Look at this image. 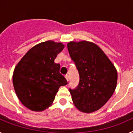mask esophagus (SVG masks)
<instances>
[{"label":"esophagus","instance_id":"34e87169","mask_svg":"<svg viewBox=\"0 0 133 133\" xmlns=\"http://www.w3.org/2000/svg\"><path fill=\"white\" fill-rule=\"evenodd\" d=\"M64 77H65L66 79L67 80V81H69V75H66L65 76H64Z\"/></svg>","mask_w":133,"mask_h":133}]
</instances>
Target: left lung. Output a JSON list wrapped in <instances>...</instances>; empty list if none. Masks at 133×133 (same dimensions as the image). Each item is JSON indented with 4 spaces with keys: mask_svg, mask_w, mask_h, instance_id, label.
I'll return each mask as SVG.
<instances>
[{
    "mask_svg": "<svg viewBox=\"0 0 133 133\" xmlns=\"http://www.w3.org/2000/svg\"><path fill=\"white\" fill-rule=\"evenodd\" d=\"M70 58L79 73V83L69 89L74 104L90 113L98 110L112 97L117 82V72L101 49L89 41L67 44Z\"/></svg>",
    "mask_w": 133,
    "mask_h": 133,
    "instance_id": "obj_1",
    "label": "left lung"
}]
</instances>
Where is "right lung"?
<instances>
[{
  "label": "right lung",
  "instance_id": "add662e5",
  "mask_svg": "<svg viewBox=\"0 0 133 133\" xmlns=\"http://www.w3.org/2000/svg\"><path fill=\"white\" fill-rule=\"evenodd\" d=\"M61 43L52 41L30 49L15 67L14 88L20 101L33 111H43L52 104L61 86L67 81L60 73V64L54 62L64 49Z\"/></svg>",
  "mask_w": 133,
  "mask_h": 133
}]
</instances>
